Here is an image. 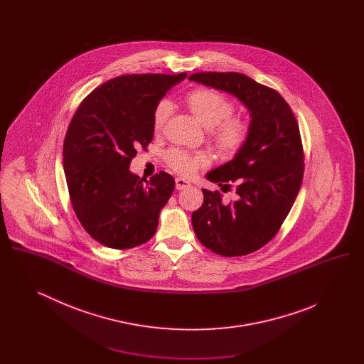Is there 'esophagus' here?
<instances>
[{
	"instance_id": "34e87169",
	"label": "esophagus",
	"mask_w": 364,
	"mask_h": 364,
	"mask_svg": "<svg viewBox=\"0 0 364 364\" xmlns=\"http://www.w3.org/2000/svg\"><path fill=\"white\" fill-rule=\"evenodd\" d=\"M174 181H176V188H177V190H186V188H188L191 186V183L188 180L181 178V177H177Z\"/></svg>"
}]
</instances>
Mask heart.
Wrapping results in <instances>:
<instances>
[{"label":"heart","instance_id":"heart-1","mask_svg":"<svg viewBox=\"0 0 364 364\" xmlns=\"http://www.w3.org/2000/svg\"><path fill=\"white\" fill-rule=\"evenodd\" d=\"M187 104L196 120L206 128H214V139L221 151L237 153L248 139V125L240 119H229L233 114V105L223 94L214 90H195L187 97ZM172 114V104L166 100L156 105L153 127L161 131ZM168 165L181 176H192L198 169L208 166L210 158L205 153H188L174 149L166 156Z\"/></svg>","mask_w":364,"mask_h":364}]
</instances>
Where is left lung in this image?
I'll use <instances>...</instances> for the list:
<instances>
[{"mask_svg": "<svg viewBox=\"0 0 364 364\" xmlns=\"http://www.w3.org/2000/svg\"><path fill=\"white\" fill-rule=\"evenodd\" d=\"M191 82L236 97L250 113L245 144L206 178L220 187L236 184V199L225 203L220 192H203V205L192 213V228L206 248L223 257L251 254L270 242L299 193L304 156L294 112L276 90L237 72H202Z\"/></svg>", "mask_w": 364, "mask_h": 364, "instance_id": "8db88e82", "label": "left lung"}]
</instances>
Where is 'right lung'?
<instances>
[{"label": "right lung", "instance_id": "1", "mask_svg": "<svg viewBox=\"0 0 364 364\" xmlns=\"http://www.w3.org/2000/svg\"><path fill=\"white\" fill-rule=\"evenodd\" d=\"M178 75H125L95 88L77 107L64 141L72 208L87 233L109 248L149 242L174 190L165 172L149 181L129 171L136 149L153 139V116Z\"/></svg>", "mask_w": 364, "mask_h": 364}]
</instances>
